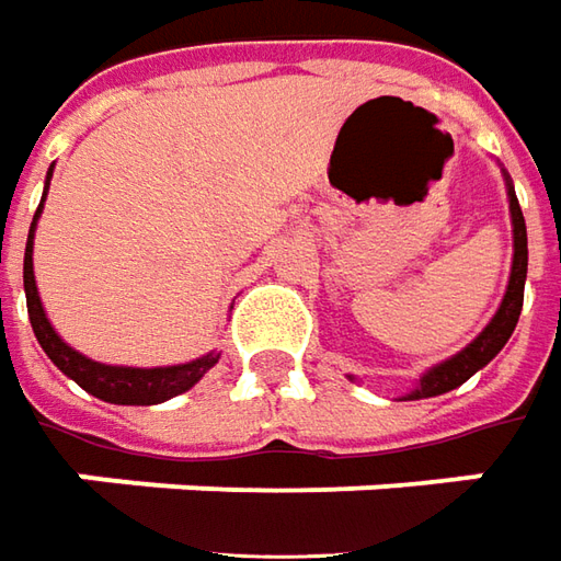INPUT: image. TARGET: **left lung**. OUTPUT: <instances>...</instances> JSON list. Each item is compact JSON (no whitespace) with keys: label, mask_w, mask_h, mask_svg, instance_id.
Masks as SVG:
<instances>
[{"label":"left lung","mask_w":561,"mask_h":561,"mask_svg":"<svg viewBox=\"0 0 561 561\" xmlns=\"http://www.w3.org/2000/svg\"><path fill=\"white\" fill-rule=\"evenodd\" d=\"M506 197H510V216H513V272H510V284H506V296L500 302L497 314L491 318V324L484 327L476 340L466 345L463 352H457L454 358L442 360L430 367L416 389L408 394V401L416 398H432V394H445L457 386H463L472 374H479L491 358H497V352L513 336L522 314V299H525V277H528V231H525V216L516 201L513 182L506 179Z\"/></svg>","instance_id":"8db88e82"}]
</instances>
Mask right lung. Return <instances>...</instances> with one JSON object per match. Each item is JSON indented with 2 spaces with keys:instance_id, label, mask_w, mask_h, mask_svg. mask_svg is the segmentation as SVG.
Returning <instances> with one entry per match:
<instances>
[{
  "instance_id": "1",
  "label": "right lung",
  "mask_w": 561,
  "mask_h": 561,
  "mask_svg": "<svg viewBox=\"0 0 561 561\" xmlns=\"http://www.w3.org/2000/svg\"><path fill=\"white\" fill-rule=\"evenodd\" d=\"M48 182H51V169H48V179H45V191H48ZM39 213H43V203H39V209L33 216L30 237H26V314H30V324H33V333H36L39 345H43V352L51 358V364L61 370L64 377H70L85 392L95 394L101 401H111V404H160V401H169L175 394L187 392L194 382H201V377L209 367H216L219 352H209V355L187 360V364H172V367H114V364H101V360L85 358V355H79L77 348H70L55 333V327L48 324L39 289H36V277H33V231H36Z\"/></svg>"
}]
</instances>
